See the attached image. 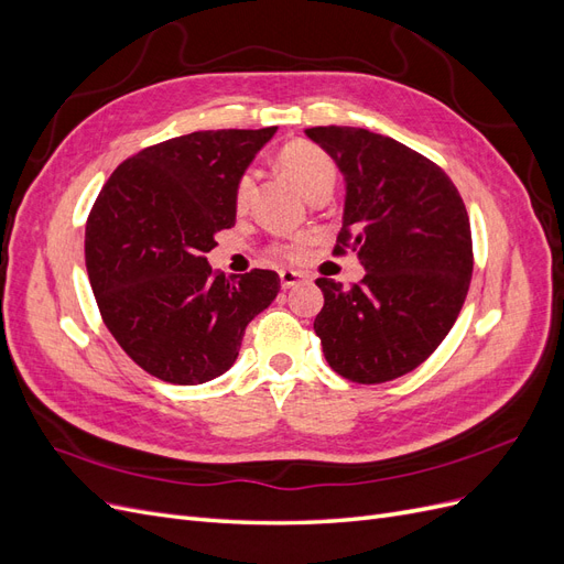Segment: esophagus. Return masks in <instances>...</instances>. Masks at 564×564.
Wrapping results in <instances>:
<instances>
[{"mask_svg":"<svg viewBox=\"0 0 564 564\" xmlns=\"http://www.w3.org/2000/svg\"><path fill=\"white\" fill-rule=\"evenodd\" d=\"M305 280L303 272H296V270H280V282H282V289H294L296 284H301Z\"/></svg>","mask_w":564,"mask_h":564,"instance_id":"1","label":"esophagus"}]
</instances>
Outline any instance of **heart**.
I'll return each mask as SVG.
<instances>
[{"label":"heart","instance_id":"heart-1","mask_svg":"<svg viewBox=\"0 0 564 564\" xmlns=\"http://www.w3.org/2000/svg\"><path fill=\"white\" fill-rule=\"evenodd\" d=\"M278 164L286 176L294 178V183L305 195H308V199L317 193L332 191L336 174H338L336 162L329 152L319 148L317 143L303 141V139L284 143L278 152ZM253 181H256V176L251 169H247V172L237 176L235 187H232V204L237 212L247 209V204L253 193ZM308 245H311L308 237H296V240H292V242L270 245L268 253L275 256V259H280V261L294 263V261L303 259L305 251H308Z\"/></svg>","mask_w":564,"mask_h":564}]
</instances>
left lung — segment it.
<instances>
[{"mask_svg":"<svg viewBox=\"0 0 564 564\" xmlns=\"http://www.w3.org/2000/svg\"><path fill=\"white\" fill-rule=\"evenodd\" d=\"M344 172L346 214L334 256L367 268L350 289L317 278L315 334L329 367L352 383H386L429 360L456 322L473 275L466 204L433 160L355 127L305 131Z\"/></svg>","mask_w":564,"mask_h":564,"instance_id":"left-lung-1","label":"left lung"}]
</instances>
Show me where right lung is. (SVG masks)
I'll return each instance as SVG.
<instances>
[{
  "label": "right lung",
  "mask_w": 564,
  "mask_h": 564,
  "mask_svg": "<svg viewBox=\"0 0 564 564\" xmlns=\"http://www.w3.org/2000/svg\"><path fill=\"white\" fill-rule=\"evenodd\" d=\"M275 129L185 133L135 152L100 187L84 232L89 282L106 327L150 377H220L278 296V272L226 278L207 263L214 235L235 226L237 176Z\"/></svg>",
  "instance_id": "right-lung-1"
}]
</instances>
